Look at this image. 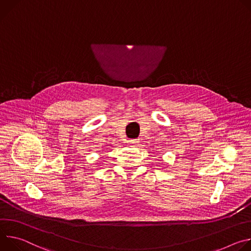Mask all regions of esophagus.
<instances>
[{
  "mask_svg": "<svg viewBox=\"0 0 251 251\" xmlns=\"http://www.w3.org/2000/svg\"><path fill=\"white\" fill-rule=\"evenodd\" d=\"M135 143H137L136 140H130V141H128V144H130V145H135Z\"/></svg>",
  "mask_w": 251,
  "mask_h": 251,
  "instance_id": "1",
  "label": "esophagus"
}]
</instances>
